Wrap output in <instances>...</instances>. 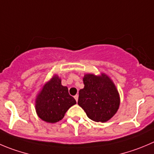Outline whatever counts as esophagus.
I'll return each mask as SVG.
<instances>
[{"label":"esophagus","mask_w":154,"mask_h":154,"mask_svg":"<svg viewBox=\"0 0 154 154\" xmlns=\"http://www.w3.org/2000/svg\"><path fill=\"white\" fill-rule=\"evenodd\" d=\"M74 98H75V100H76V101H78V99H79V95H77V94H76L75 96H74Z\"/></svg>","instance_id":"obj_1"}]
</instances>
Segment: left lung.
<instances>
[{"mask_svg":"<svg viewBox=\"0 0 154 154\" xmlns=\"http://www.w3.org/2000/svg\"><path fill=\"white\" fill-rule=\"evenodd\" d=\"M84 88L79 91L78 104L94 122H105L118 110L120 98L113 82L104 73L85 74Z\"/></svg>","mask_w":154,"mask_h":154,"instance_id":"1","label":"left lung"}]
</instances>
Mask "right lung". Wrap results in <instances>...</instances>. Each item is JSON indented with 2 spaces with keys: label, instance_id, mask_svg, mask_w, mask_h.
I'll return each instance as SVG.
<instances>
[{
  "label": "right lung",
  "instance_id": "obj_1",
  "mask_svg": "<svg viewBox=\"0 0 154 154\" xmlns=\"http://www.w3.org/2000/svg\"><path fill=\"white\" fill-rule=\"evenodd\" d=\"M75 103V100L69 94L68 88L63 86L60 78L55 75L44 85L36 97L35 109L43 121L55 123L60 121Z\"/></svg>",
  "mask_w": 154,
  "mask_h": 154
}]
</instances>
